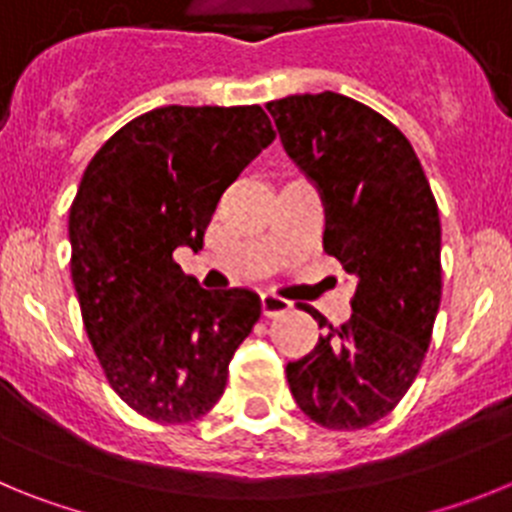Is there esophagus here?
Returning a JSON list of instances; mask_svg holds the SVG:
<instances>
[{
	"label": "esophagus",
	"instance_id": "esophagus-1",
	"mask_svg": "<svg viewBox=\"0 0 512 512\" xmlns=\"http://www.w3.org/2000/svg\"><path fill=\"white\" fill-rule=\"evenodd\" d=\"M289 307H292V302L274 295V292H264V295H261V310H264L266 318H277V315L287 312Z\"/></svg>",
	"mask_w": 512,
	"mask_h": 512
}]
</instances>
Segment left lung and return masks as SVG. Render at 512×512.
<instances>
[{
  "instance_id": "1",
  "label": "left lung",
  "mask_w": 512,
  "mask_h": 512,
  "mask_svg": "<svg viewBox=\"0 0 512 512\" xmlns=\"http://www.w3.org/2000/svg\"><path fill=\"white\" fill-rule=\"evenodd\" d=\"M287 156L320 192L325 253L356 282L351 320L328 325L287 364L302 413L356 431L395 410L420 372L441 305V220L410 140L372 107L336 92L266 104Z\"/></svg>"
}]
</instances>
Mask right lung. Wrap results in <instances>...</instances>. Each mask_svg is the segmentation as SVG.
<instances>
[{
  "instance_id": "1",
  "label": "right lung",
  "mask_w": 512,
  "mask_h": 512,
  "mask_svg": "<svg viewBox=\"0 0 512 512\" xmlns=\"http://www.w3.org/2000/svg\"><path fill=\"white\" fill-rule=\"evenodd\" d=\"M274 138L259 104H169L117 130L81 176L69 238L84 328L112 390L156 423L212 410L261 318L256 292L202 289L174 251H200L223 192Z\"/></svg>"
}]
</instances>
